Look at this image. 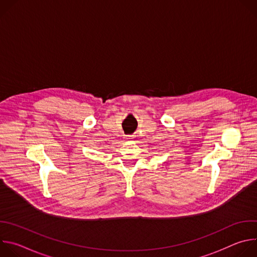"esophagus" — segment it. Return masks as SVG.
Masks as SVG:
<instances>
[{
    "mask_svg": "<svg viewBox=\"0 0 257 257\" xmlns=\"http://www.w3.org/2000/svg\"><path fill=\"white\" fill-rule=\"evenodd\" d=\"M131 139H132V136H129V135H128V136L125 137V140H126V141H129V140H131Z\"/></svg>",
    "mask_w": 257,
    "mask_h": 257,
    "instance_id": "34e87169",
    "label": "esophagus"
}]
</instances>
